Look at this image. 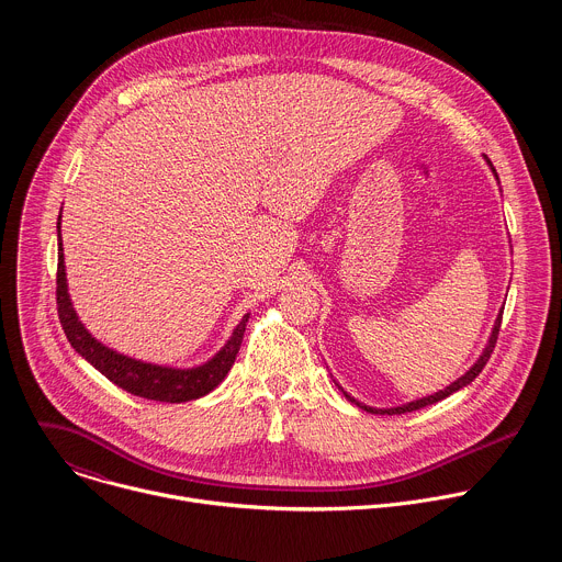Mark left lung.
Listing matches in <instances>:
<instances>
[{
    "label": "left lung",
    "mask_w": 562,
    "mask_h": 562,
    "mask_svg": "<svg viewBox=\"0 0 562 562\" xmlns=\"http://www.w3.org/2000/svg\"><path fill=\"white\" fill-rule=\"evenodd\" d=\"M494 169V167H492ZM494 173H496V169H494ZM501 323H503V313L498 315V319H496V325H494V331H492V338H490V345H487V349L483 351V356H480V360L462 375V378H458L453 384H449L445 391H438V393H434V395H429V397H423V400H416V403H409V405H405V407H395V409H371V407H367V405H360V403H356V400L351 397V395H347L351 403H356L360 409H364V412H371V414H389V416H393V414H407V412H416V409H423V407H427V405H434V403H438V400H445L447 395H451L453 391H458V389H462V386H467L469 382H473L475 380V375L485 369V364L490 362V358H492V353H494V349H496V342H498V331H501Z\"/></svg>",
    "instance_id": "8db88e82"
}]
</instances>
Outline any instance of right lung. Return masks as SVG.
I'll return each instance as SVG.
<instances>
[{
  "mask_svg": "<svg viewBox=\"0 0 562 562\" xmlns=\"http://www.w3.org/2000/svg\"><path fill=\"white\" fill-rule=\"evenodd\" d=\"M57 235H59V222H57ZM57 313L61 329L70 342V347L87 358L102 375H106L113 384L122 386L124 391L157 400V403H187V400H195L213 391L231 371L235 356L243 345V336L249 323V313L243 317L231 336V340L222 347V351L211 358L206 364L195 369H171V367H157L148 362H139L133 358H126L102 342H98L85 325L77 319L75 308L70 306V297L66 291V273H64V249L61 239H57Z\"/></svg>",
  "mask_w": 562,
  "mask_h": 562,
  "instance_id": "add662e5",
  "label": "right lung"
}]
</instances>
